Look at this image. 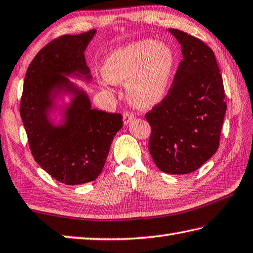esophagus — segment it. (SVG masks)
I'll return each mask as SVG.
<instances>
[{
  "label": "esophagus",
  "instance_id": "1",
  "mask_svg": "<svg viewBox=\"0 0 253 253\" xmlns=\"http://www.w3.org/2000/svg\"><path fill=\"white\" fill-rule=\"evenodd\" d=\"M134 114H131V113H129V112H125L123 114V119H124V123L126 124H129L132 119H134Z\"/></svg>",
  "mask_w": 253,
  "mask_h": 253
}]
</instances>
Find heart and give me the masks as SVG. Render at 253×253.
Returning a JSON list of instances; mask_svg holds the SVG:
<instances>
[{"mask_svg":"<svg viewBox=\"0 0 253 253\" xmlns=\"http://www.w3.org/2000/svg\"><path fill=\"white\" fill-rule=\"evenodd\" d=\"M176 56L167 44L144 40L108 55L103 73L106 80L127 84V96L138 107L159 103L169 89Z\"/></svg>","mask_w":253,"mask_h":253,"instance_id":"heart-1","label":"heart"}]
</instances>
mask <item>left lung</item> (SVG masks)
Here are the masks:
<instances>
[{"mask_svg":"<svg viewBox=\"0 0 253 253\" xmlns=\"http://www.w3.org/2000/svg\"><path fill=\"white\" fill-rule=\"evenodd\" d=\"M181 46L182 61L162 102L146 114L148 148L160 170H197L219 148L227 104L213 50L195 36L168 29Z\"/></svg>","mask_w":253,"mask_h":253,"instance_id":"left-lung-1","label":"left lung"}]
</instances>
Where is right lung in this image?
<instances>
[{
  "label": "right lung",
  "mask_w": 253,
  "mask_h": 253,
  "mask_svg": "<svg viewBox=\"0 0 253 253\" xmlns=\"http://www.w3.org/2000/svg\"><path fill=\"white\" fill-rule=\"evenodd\" d=\"M96 30L53 40L36 54L25 74L20 113L35 162L57 181L81 185L102 172L115 135L123 127L121 114L91 108L84 89L67 76L89 82L84 52ZM71 94L55 126L49 114L55 99Z\"/></svg>",
  "instance_id": "1"
}]
</instances>
